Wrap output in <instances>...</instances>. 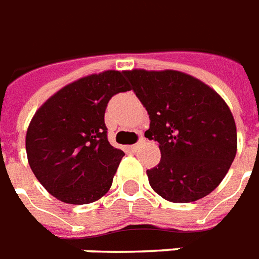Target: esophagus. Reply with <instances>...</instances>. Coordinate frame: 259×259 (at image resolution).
I'll return each instance as SVG.
<instances>
[{"label":"esophagus","instance_id":"esophagus-1","mask_svg":"<svg viewBox=\"0 0 259 259\" xmlns=\"http://www.w3.org/2000/svg\"><path fill=\"white\" fill-rule=\"evenodd\" d=\"M141 141H142V138H141V140H140V141L137 142V144H134V145L130 146V150H133V152H136V150H137L138 148H140V145H141Z\"/></svg>","mask_w":259,"mask_h":259}]
</instances>
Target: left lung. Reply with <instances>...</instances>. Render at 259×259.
<instances>
[{"label": "left lung", "instance_id": "left-lung-1", "mask_svg": "<svg viewBox=\"0 0 259 259\" xmlns=\"http://www.w3.org/2000/svg\"><path fill=\"white\" fill-rule=\"evenodd\" d=\"M149 114L145 137L160 144L161 160L148 169L150 187L165 200L189 203L225 179L237 154L229 106L211 87L179 71H125Z\"/></svg>", "mask_w": 259, "mask_h": 259}]
</instances>
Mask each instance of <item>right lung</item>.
I'll use <instances>...</instances> for the list:
<instances>
[{"label":"right lung","instance_id":"obj_1","mask_svg":"<svg viewBox=\"0 0 259 259\" xmlns=\"http://www.w3.org/2000/svg\"><path fill=\"white\" fill-rule=\"evenodd\" d=\"M129 90L125 72L105 71L63 87L36 111L26 132V156L52 196L89 204L109 191L125 153L110 145L105 111L115 94Z\"/></svg>","mask_w":259,"mask_h":259}]
</instances>
